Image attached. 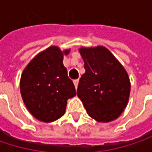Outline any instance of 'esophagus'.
<instances>
[{"label": "esophagus", "mask_w": 152, "mask_h": 152, "mask_svg": "<svg viewBox=\"0 0 152 152\" xmlns=\"http://www.w3.org/2000/svg\"><path fill=\"white\" fill-rule=\"evenodd\" d=\"M73 83H74V84H75V87H76V89H77V86H78V83H79L78 79H76V80H74V81H73Z\"/></svg>", "instance_id": "esophagus-1"}]
</instances>
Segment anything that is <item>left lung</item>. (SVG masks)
<instances>
[{
    "instance_id": "1",
    "label": "left lung",
    "mask_w": 152,
    "mask_h": 152,
    "mask_svg": "<svg viewBox=\"0 0 152 152\" xmlns=\"http://www.w3.org/2000/svg\"><path fill=\"white\" fill-rule=\"evenodd\" d=\"M85 73L78 83L77 96L88 114L99 122L118 118L127 106L130 83L128 73L104 46L79 50Z\"/></svg>"
}]
</instances>
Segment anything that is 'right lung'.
<instances>
[{
    "label": "right lung",
    "mask_w": 152,
    "mask_h": 152,
    "mask_svg": "<svg viewBox=\"0 0 152 152\" xmlns=\"http://www.w3.org/2000/svg\"><path fill=\"white\" fill-rule=\"evenodd\" d=\"M57 46H50L34 57L24 69L20 82L23 100L38 120L51 122L61 118L67 100L76 96L74 83L64 67L63 54Z\"/></svg>",
    "instance_id": "add662e5"
}]
</instances>
